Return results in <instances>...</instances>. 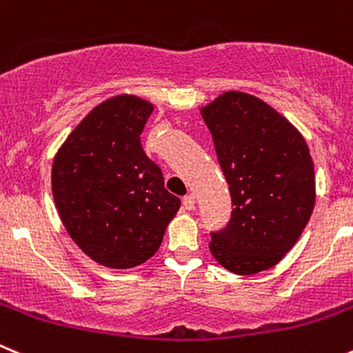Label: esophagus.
Here are the masks:
<instances>
[{"label":"esophagus","mask_w":353,"mask_h":353,"mask_svg":"<svg viewBox=\"0 0 353 353\" xmlns=\"http://www.w3.org/2000/svg\"><path fill=\"white\" fill-rule=\"evenodd\" d=\"M194 206H196V197H194V194H189V196L183 197V208L187 211H192Z\"/></svg>","instance_id":"obj_1"}]
</instances>
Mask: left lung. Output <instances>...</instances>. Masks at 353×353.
<instances>
[{"mask_svg":"<svg viewBox=\"0 0 353 353\" xmlns=\"http://www.w3.org/2000/svg\"><path fill=\"white\" fill-rule=\"evenodd\" d=\"M229 183L232 213L211 232L214 260L237 275L274 267L296 244L315 204L310 150L263 100L225 92L201 109Z\"/></svg>","mask_w":353,"mask_h":353,"instance_id":"8db88e82","label":"left lung"}]
</instances>
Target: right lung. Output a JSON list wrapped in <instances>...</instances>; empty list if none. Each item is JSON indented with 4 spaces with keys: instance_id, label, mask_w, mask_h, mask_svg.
<instances>
[{
    "instance_id": "right-lung-1",
    "label": "right lung",
    "mask_w": 353,
    "mask_h": 353,
    "mask_svg": "<svg viewBox=\"0 0 353 353\" xmlns=\"http://www.w3.org/2000/svg\"><path fill=\"white\" fill-rule=\"evenodd\" d=\"M154 105L135 95L99 103L57 150L52 192L70 239L93 261L132 268L156 254L180 199L140 135Z\"/></svg>"
}]
</instances>
